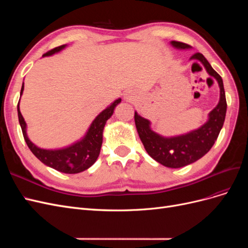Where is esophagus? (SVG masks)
Wrapping results in <instances>:
<instances>
[{"instance_id":"1","label":"esophagus","mask_w":248,"mask_h":248,"mask_svg":"<svg viewBox=\"0 0 248 248\" xmlns=\"http://www.w3.org/2000/svg\"><path fill=\"white\" fill-rule=\"evenodd\" d=\"M134 94L131 92V91H127L125 94H124V98L126 101H131L133 99V96Z\"/></svg>"}]
</instances>
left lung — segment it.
<instances>
[{"mask_svg": "<svg viewBox=\"0 0 248 248\" xmlns=\"http://www.w3.org/2000/svg\"><path fill=\"white\" fill-rule=\"evenodd\" d=\"M170 46L177 49H190L188 44L170 41ZM190 60L200 61L210 77L214 78L219 86V101L209 112L208 120L199 128L174 137H163L151 128V121L134 112L139 137L147 153L162 166L179 169L196 162L207 154L214 145L223 126L227 112V100L222 78L207 59L200 52L194 54Z\"/></svg>", "mask_w": 248, "mask_h": 248, "instance_id": "obj_1", "label": "left lung"}]
</instances>
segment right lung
Listing matches in <instances>:
<instances>
[{"instance_id": "right-lung-1", "label": "right lung", "mask_w": 248, "mask_h": 248, "mask_svg": "<svg viewBox=\"0 0 248 248\" xmlns=\"http://www.w3.org/2000/svg\"><path fill=\"white\" fill-rule=\"evenodd\" d=\"M67 46V44L58 46L49 50L43 57H49L61 51ZM24 82H22L20 96L24 92ZM121 102V98L116 99L111 102L109 106L104 108L100 114L97 116L93 122L90 125L85 136L80 140L74 141L73 144L59 149H43L36 146L34 142L29 139L27 133V123L22 117L19 109V101L17 104V114L18 121L21 127L22 134H24L25 140L28 147L32 153L46 166L59 170L65 174H78V172L84 171L92 167L97 160L100 153V149L103 140V129L108 120L114 114V110L118 104Z\"/></svg>"}]
</instances>
